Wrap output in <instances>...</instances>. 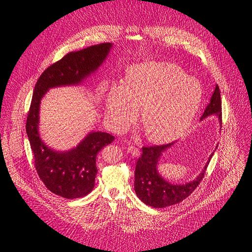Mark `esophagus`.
Listing matches in <instances>:
<instances>
[{"instance_id": "34e87169", "label": "esophagus", "mask_w": 252, "mask_h": 252, "mask_svg": "<svg viewBox=\"0 0 252 252\" xmlns=\"http://www.w3.org/2000/svg\"><path fill=\"white\" fill-rule=\"evenodd\" d=\"M127 152L130 153L131 155L135 156V157H138V156L140 155L139 149L136 148V147H134V146H128V147H127Z\"/></svg>"}]
</instances>
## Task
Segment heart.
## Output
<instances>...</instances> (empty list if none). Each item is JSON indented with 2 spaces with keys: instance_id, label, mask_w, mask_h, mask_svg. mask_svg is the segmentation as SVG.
<instances>
[{
  "instance_id": "b5f03b06",
  "label": "heart",
  "mask_w": 252,
  "mask_h": 252,
  "mask_svg": "<svg viewBox=\"0 0 252 252\" xmlns=\"http://www.w3.org/2000/svg\"><path fill=\"white\" fill-rule=\"evenodd\" d=\"M106 112L115 130L125 129L141 107L140 122L147 140L162 144L182 137L200 107L201 87L178 66L144 62L133 66L124 85L104 87Z\"/></svg>"
}]
</instances>
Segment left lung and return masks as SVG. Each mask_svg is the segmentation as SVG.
I'll use <instances>...</instances> for the list:
<instances>
[{"instance_id":"left-lung-1","label":"left lung","mask_w":252,"mask_h":252,"mask_svg":"<svg viewBox=\"0 0 252 252\" xmlns=\"http://www.w3.org/2000/svg\"><path fill=\"white\" fill-rule=\"evenodd\" d=\"M211 115L217 116L220 126H221V100L218 85L216 86L214 94L211 96L209 104L206 106L200 121H203ZM174 144L175 142L161 145V146L142 148L143 153L137 161L135 169V192L140 200L149 206L163 208L186 199L202 181L206 167L215 152L214 151L209 155L208 160L202 168L201 173L193 181L185 184H175L165 180L157 168L163 153L173 147ZM217 148L218 145L216 146V149Z\"/></svg>"}]
</instances>
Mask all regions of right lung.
<instances>
[{"instance_id":"right-lung-1","label":"right lung","mask_w":252,"mask_h":252,"mask_svg":"<svg viewBox=\"0 0 252 252\" xmlns=\"http://www.w3.org/2000/svg\"><path fill=\"white\" fill-rule=\"evenodd\" d=\"M112 47L111 43H104L68 53L48 67L38 77L34 87L26 119V134L33 153L35 169L51 192L67 199L84 197L94 188L98 173L97 154L111 144L114 137L104 131L93 130L67 151L52 149L39 135L41 101L50 89L81 86L98 70Z\"/></svg>"}]
</instances>
